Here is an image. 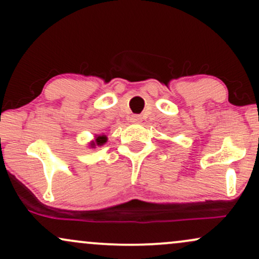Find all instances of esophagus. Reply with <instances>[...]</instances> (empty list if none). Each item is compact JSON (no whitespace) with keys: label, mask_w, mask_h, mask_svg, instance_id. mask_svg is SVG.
<instances>
[{"label":"esophagus","mask_w":259,"mask_h":259,"mask_svg":"<svg viewBox=\"0 0 259 259\" xmlns=\"http://www.w3.org/2000/svg\"><path fill=\"white\" fill-rule=\"evenodd\" d=\"M132 123H134V124H139V123H141V120H142V118H141V115H133L132 117Z\"/></svg>","instance_id":"1"}]
</instances>
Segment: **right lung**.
I'll use <instances>...</instances> for the list:
<instances>
[{
    "instance_id": "1",
    "label": "right lung",
    "mask_w": 259,
    "mask_h": 259,
    "mask_svg": "<svg viewBox=\"0 0 259 259\" xmlns=\"http://www.w3.org/2000/svg\"><path fill=\"white\" fill-rule=\"evenodd\" d=\"M107 140H108V138H107L105 134H100V135L95 136V140L89 142V145H90V148H96V146H103L107 142Z\"/></svg>"
}]
</instances>
